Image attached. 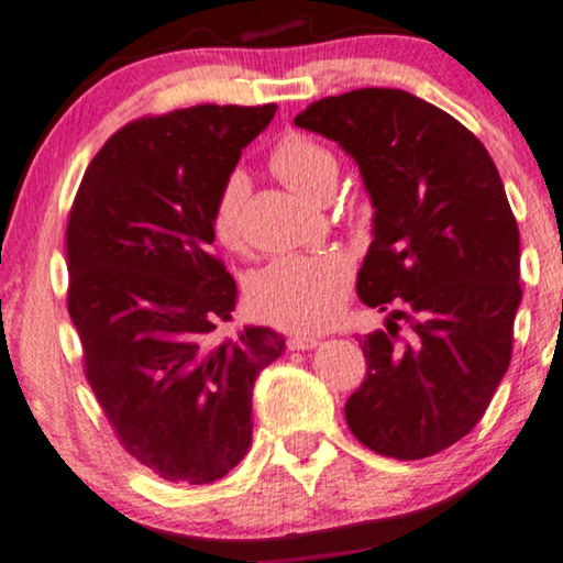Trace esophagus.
<instances>
[{
    "instance_id": "34e87169",
    "label": "esophagus",
    "mask_w": 563,
    "mask_h": 563,
    "mask_svg": "<svg viewBox=\"0 0 563 563\" xmlns=\"http://www.w3.org/2000/svg\"><path fill=\"white\" fill-rule=\"evenodd\" d=\"M318 344H321V339L310 336V334H295L287 339L289 350H313V346H318Z\"/></svg>"
}]
</instances>
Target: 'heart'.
I'll use <instances>...</instances> for the list:
<instances>
[{"label":"heart","mask_w":563,"mask_h":563,"mask_svg":"<svg viewBox=\"0 0 563 563\" xmlns=\"http://www.w3.org/2000/svg\"><path fill=\"white\" fill-rule=\"evenodd\" d=\"M271 169L297 196L323 200L334 190L339 162L316 137L287 133L268 156ZM245 179L240 172L219 187L211 208V232L221 245L240 242V206ZM352 263L342 253L284 255L271 261L247 284L250 308L271 323L295 331H318L334 321L350 295Z\"/></svg>","instance_id":"1"}]
</instances>
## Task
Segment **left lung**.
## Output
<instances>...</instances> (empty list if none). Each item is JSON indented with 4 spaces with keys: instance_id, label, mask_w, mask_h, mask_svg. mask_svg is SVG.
<instances>
[{
    "instance_id": "8db88e82",
    "label": "left lung",
    "mask_w": 563,
    "mask_h": 563,
    "mask_svg": "<svg viewBox=\"0 0 563 563\" xmlns=\"http://www.w3.org/2000/svg\"><path fill=\"white\" fill-rule=\"evenodd\" d=\"M295 124L357 162L376 208L357 295L397 305L386 331L363 339L367 373L344 405L346 426L376 454L426 460L481 422L511 360L522 287L504 183L462 122L407 90L329 96Z\"/></svg>"
}]
</instances>
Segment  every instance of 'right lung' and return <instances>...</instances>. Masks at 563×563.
I'll return each mask as SVG.
<instances>
[{
  "label": "right lung",
  "mask_w": 563,
  "mask_h": 563,
  "mask_svg": "<svg viewBox=\"0 0 563 563\" xmlns=\"http://www.w3.org/2000/svg\"><path fill=\"white\" fill-rule=\"evenodd\" d=\"M276 103L141 117L88 164L67 219V310L96 399L130 456L169 483L224 477L253 439V384L284 339L213 342L238 284L211 208Z\"/></svg>",
  "instance_id": "add662e5"
}]
</instances>
